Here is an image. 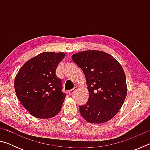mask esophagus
I'll return each mask as SVG.
<instances>
[{
	"label": "esophagus",
	"instance_id": "obj_1",
	"mask_svg": "<svg viewBox=\"0 0 150 150\" xmlns=\"http://www.w3.org/2000/svg\"><path fill=\"white\" fill-rule=\"evenodd\" d=\"M76 90H77V87H75L74 88H73V89L70 90V91H69V94L70 95H72L75 92Z\"/></svg>",
	"mask_w": 150,
	"mask_h": 150
}]
</instances>
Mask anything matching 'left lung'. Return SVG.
Returning a JSON list of instances; mask_svg holds the SVG:
<instances>
[{
  "label": "left lung",
  "mask_w": 150,
  "mask_h": 150,
  "mask_svg": "<svg viewBox=\"0 0 150 150\" xmlns=\"http://www.w3.org/2000/svg\"><path fill=\"white\" fill-rule=\"evenodd\" d=\"M71 58L84 73L89 93L87 103L79 106L81 115L90 123L110 120L121 108L126 96L123 68L115 57L101 51H84Z\"/></svg>",
  "instance_id": "8db88e82"
}]
</instances>
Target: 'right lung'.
Masks as SVG:
<instances>
[{
    "mask_svg": "<svg viewBox=\"0 0 150 150\" xmlns=\"http://www.w3.org/2000/svg\"><path fill=\"white\" fill-rule=\"evenodd\" d=\"M65 55L63 52L41 53L25 63L15 77L17 97L34 117L52 118L62 109L66 95L55 71Z\"/></svg>",
    "mask_w": 150,
    "mask_h": 150,
    "instance_id": "obj_1",
    "label": "right lung"
}]
</instances>
